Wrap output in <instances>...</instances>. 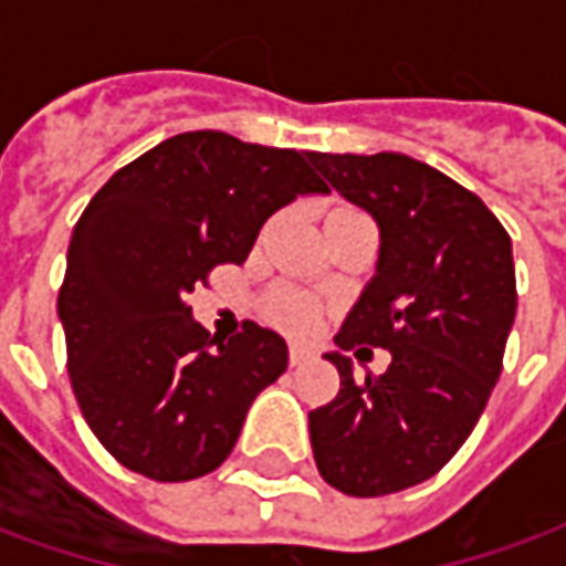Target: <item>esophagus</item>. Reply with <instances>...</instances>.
Listing matches in <instances>:
<instances>
[{
  "mask_svg": "<svg viewBox=\"0 0 566 566\" xmlns=\"http://www.w3.org/2000/svg\"><path fill=\"white\" fill-rule=\"evenodd\" d=\"M308 357H312V352H308L306 345L291 343V348H287V360H291V367H303Z\"/></svg>",
  "mask_w": 566,
  "mask_h": 566,
  "instance_id": "34e87169",
  "label": "esophagus"
}]
</instances>
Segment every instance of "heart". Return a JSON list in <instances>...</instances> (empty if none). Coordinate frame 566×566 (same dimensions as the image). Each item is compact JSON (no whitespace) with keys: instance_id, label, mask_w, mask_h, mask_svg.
Here are the masks:
<instances>
[{"instance_id":"obj_1","label":"heart","mask_w":566,"mask_h":566,"mask_svg":"<svg viewBox=\"0 0 566 566\" xmlns=\"http://www.w3.org/2000/svg\"><path fill=\"white\" fill-rule=\"evenodd\" d=\"M272 315H275V321H282L284 327H291V331H308L315 324V318H318V308L306 296L279 294L272 300Z\"/></svg>"}]
</instances>
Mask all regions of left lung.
<instances>
[{"mask_svg":"<svg viewBox=\"0 0 566 566\" xmlns=\"http://www.w3.org/2000/svg\"><path fill=\"white\" fill-rule=\"evenodd\" d=\"M308 160L381 235L376 275L336 345L391 352V367L364 381L348 357L324 355L339 394L308 412L312 451L327 485L381 497L437 475L473 433L515 321L512 242L482 199L406 154Z\"/></svg>","mask_w":566,"mask_h":566,"instance_id":"1","label":"left lung"}]
</instances>
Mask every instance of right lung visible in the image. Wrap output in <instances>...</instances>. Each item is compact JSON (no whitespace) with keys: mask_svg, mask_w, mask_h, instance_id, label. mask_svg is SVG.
I'll return each mask as SVG.
<instances>
[{"mask_svg":"<svg viewBox=\"0 0 566 566\" xmlns=\"http://www.w3.org/2000/svg\"><path fill=\"white\" fill-rule=\"evenodd\" d=\"M303 193H327L306 150L197 129L127 163L87 202L56 312L81 416L127 470L154 482L218 470L254 397L287 369L279 333L245 321L223 343L187 294L218 263H242L266 218Z\"/></svg>","mask_w":566,"mask_h":566,"instance_id":"1","label":"right lung"}]
</instances>
